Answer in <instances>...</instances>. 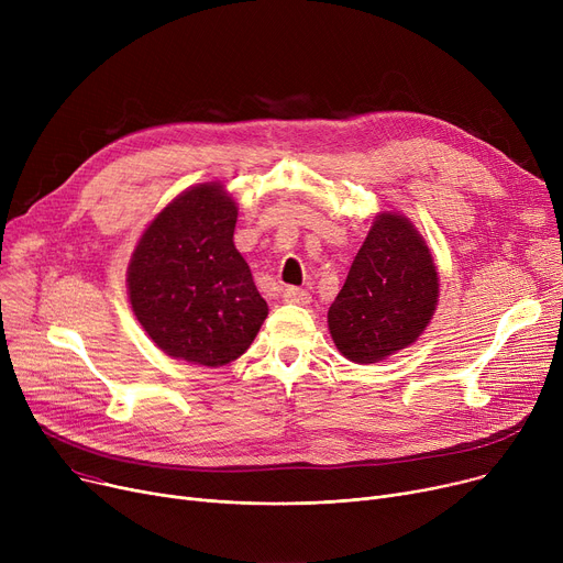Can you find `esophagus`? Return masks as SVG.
<instances>
[{"instance_id": "1", "label": "esophagus", "mask_w": 563, "mask_h": 563, "mask_svg": "<svg viewBox=\"0 0 563 563\" xmlns=\"http://www.w3.org/2000/svg\"><path fill=\"white\" fill-rule=\"evenodd\" d=\"M283 299L287 303H297V306H308L310 303V294L301 287H285L283 289Z\"/></svg>"}]
</instances>
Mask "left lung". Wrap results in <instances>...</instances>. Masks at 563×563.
I'll list each match as a JSON object with an SVG mask.
<instances>
[{"label": "left lung", "instance_id": "8db88e82", "mask_svg": "<svg viewBox=\"0 0 563 563\" xmlns=\"http://www.w3.org/2000/svg\"><path fill=\"white\" fill-rule=\"evenodd\" d=\"M438 303L433 257L412 223L378 214L329 310L335 346L353 363H378L416 342Z\"/></svg>", "mask_w": 563, "mask_h": 563}]
</instances>
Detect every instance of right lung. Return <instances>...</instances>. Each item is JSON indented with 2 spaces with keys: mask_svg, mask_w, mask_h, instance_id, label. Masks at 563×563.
<instances>
[{
  "mask_svg": "<svg viewBox=\"0 0 563 563\" xmlns=\"http://www.w3.org/2000/svg\"><path fill=\"white\" fill-rule=\"evenodd\" d=\"M234 223L223 185H198L164 207L132 255V310L173 358L205 367L240 358L269 312L234 249Z\"/></svg>",
  "mask_w": 563,
  "mask_h": 563,
  "instance_id": "obj_1",
  "label": "right lung"
}]
</instances>
